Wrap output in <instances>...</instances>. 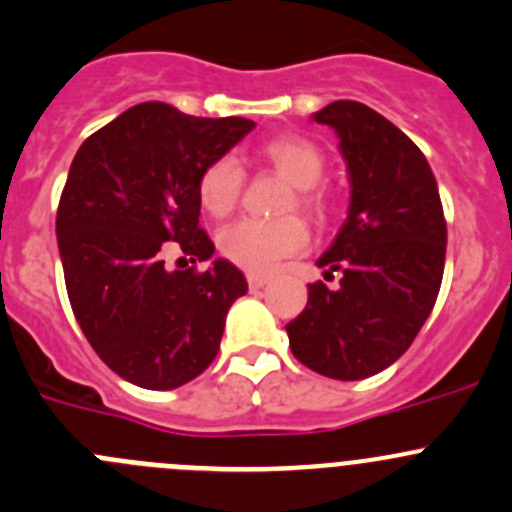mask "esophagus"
Here are the masks:
<instances>
[{"mask_svg": "<svg viewBox=\"0 0 512 512\" xmlns=\"http://www.w3.org/2000/svg\"><path fill=\"white\" fill-rule=\"evenodd\" d=\"M267 280H270V277L257 275V272H250V275H247V285H250V290H260V287L267 285Z\"/></svg>", "mask_w": 512, "mask_h": 512, "instance_id": "1", "label": "esophagus"}]
</instances>
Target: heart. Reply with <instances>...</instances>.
<instances>
[{
	"label": "heart",
	"instance_id": "1",
	"mask_svg": "<svg viewBox=\"0 0 512 512\" xmlns=\"http://www.w3.org/2000/svg\"><path fill=\"white\" fill-rule=\"evenodd\" d=\"M260 157L272 167V172L295 187V200L287 210L300 207L312 217L325 215V197L317 192L325 175V152L302 135H280L265 142ZM245 187V170L237 157L222 155L202 170L197 182V195L202 207L212 217H227L237 207ZM310 242L305 222L300 217H280V220H247L227 225L220 232V252L230 262L247 272H270L285 257L297 255Z\"/></svg>",
	"mask_w": 512,
	"mask_h": 512
}]
</instances>
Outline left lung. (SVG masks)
I'll list each match as a JSON object with an SVG mask.
<instances>
[{
    "mask_svg": "<svg viewBox=\"0 0 512 512\" xmlns=\"http://www.w3.org/2000/svg\"><path fill=\"white\" fill-rule=\"evenodd\" d=\"M312 119L340 137L350 210L317 260L325 280L287 322L292 355L332 380H362L393 365L425 325L443 282L445 227L438 182L423 152L390 119L337 99Z\"/></svg>",
    "mask_w": 512,
    "mask_h": 512,
    "instance_id": "obj_1",
    "label": "left lung"
}]
</instances>
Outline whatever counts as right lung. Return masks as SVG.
<instances>
[{"label":"right lung","mask_w":512,"mask_h":512,"mask_svg":"<svg viewBox=\"0 0 512 512\" xmlns=\"http://www.w3.org/2000/svg\"><path fill=\"white\" fill-rule=\"evenodd\" d=\"M255 127L142 102L89 135L59 197L57 245L69 305L104 365L147 390H175L210 367L227 310L247 292L232 262L170 272L165 255H215L197 182Z\"/></svg>","instance_id":"1"}]
</instances>
